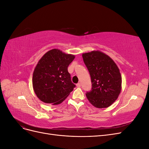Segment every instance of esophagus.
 <instances>
[{
    "mask_svg": "<svg viewBox=\"0 0 149 149\" xmlns=\"http://www.w3.org/2000/svg\"><path fill=\"white\" fill-rule=\"evenodd\" d=\"M76 86H77V87L79 88V87L81 86V83H77V84H76Z\"/></svg>",
    "mask_w": 149,
    "mask_h": 149,
    "instance_id": "1",
    "label": "esophagus"
}]
</instances>
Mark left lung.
Listing matches in <instances>:
<instances>
[{
	"instance_id": "left-lung-1",
	"label": "left lung",
	"mask_w": 149,
	"mask_h": 149,
	"mask_svg": "<svg viewBox=\"0 0 149 149\" xmlns=\"http://www.w3.org/2000/svg\"><path fill=\"white\" fill-rule=\"evenodd\" d=\"M82 56L91 79V91L86 94L88 101L97 108L110 106L121 91L119 68L109 56L100 51L83 53Z\"/></svg>"
}]
</instances>
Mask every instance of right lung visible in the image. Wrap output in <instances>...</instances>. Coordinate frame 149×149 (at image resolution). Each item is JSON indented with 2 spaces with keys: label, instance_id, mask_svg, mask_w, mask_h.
Masks as SVG:
<instances>
[{
  "label": "right lung",
  "instance_id": "obj_1",
  "mask_svg": "<svg viewBox=\"0 0 149 149\" xmlns=\"http://www.w3.org/2000/svg\"><path fill=\"white\" fill-rule=\"evenodd\" d=\"M74 55L66 54L58 49L47 52L39 60L33 73V88L36 95L43 102L59 104L73 91L68 67Z\"/></svg>",
  "mask_w": 149,
  "mask_h": 149
}]
</instances>
